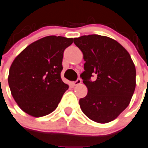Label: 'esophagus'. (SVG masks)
I'll use <instances>...</instances> for the list:
<instances>
[{
  "label": "esophagus",
  "instance_id": "obj_1",
  "mask_svg": "<svg viewBox=\"0 0 148 148\" xmlns=\"http://www.w3.org/2000/svg\"><path fill=\"white\" fill-rule=\"evenodd\" d=\"M81 82H82L81 79H80V78H78V79L76 80V81L73 82V85H74V86H77V85H79V84H81Z\"/></svg>",
  "mask_w": 148,
  "mask_h": 148
}]
</instances>
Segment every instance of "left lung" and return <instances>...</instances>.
I'll return each mask as SVG.
<instances>
[{
	"instance_id": "1",
	"label": "left lung",
	"mask_w": 148,
	"mask_h": 148,
	"mask_svg": "<svg viewBox=\"0 0 148 148\" xmlns=\"http://www.w3.org/2000/svg\"><path fill=\"white\" fill-rule=\"evenodd\" d=\"M74 43L86 62L80 77L88 93L79 101L80 108L95 122H110L127 108L135 91L136 71L130 53L115 40L98 34L74 38Z\"/></svg>"
}]
</instances>
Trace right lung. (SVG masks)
<instances>
[{"label": "right lung", "mask_w": 148, "mask_h": 148, "mask_svg": "<svg viewBox=\"0 0 148 148\" xmlns=\"http://www.w3.org/2000/svg\"><path fill=\"white\" fill-rule=\"evenodd\" d=\"M73 38L47 36L31 43L14 59L9 71L11 94L24 112L46 116L58 107L68 89L61 78L64 49Z\"/></svg>", "instance_id": "add662e5"}]
</instances>
